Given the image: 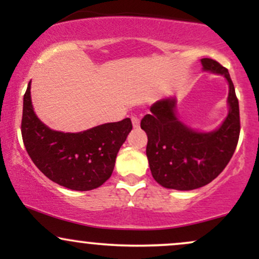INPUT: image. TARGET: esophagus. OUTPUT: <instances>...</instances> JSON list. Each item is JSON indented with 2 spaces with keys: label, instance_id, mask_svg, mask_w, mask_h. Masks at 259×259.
I'll use <instances>...</instances> for the list:
<instances>
[{
  "label": "esophagus",
  "instance_id": "1",
  "mask_svg": "<svg viewBox=\"0 0 259 259\" xmlns=\"http://www.w3.org/2000/svg\"><path fill=\"white\" fill-rule=\"evenodd\" d=\"M132 123H133V126L134 127H139L140 126V119L136 115H133L132 117Z\"/></svg>",
  "mask_w": 259,
  "mask_h": 259
}]
</instances>
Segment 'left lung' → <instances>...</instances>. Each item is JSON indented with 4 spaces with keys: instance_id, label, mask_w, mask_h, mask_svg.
<instances>
[{
    "instance_id": "8db88e82",
    "label": "left lung",
    "mask_w": 259,
    "mask_h": 259,
    "mask_svg": "<svg viewBox=\"0 0 259 259\" xmlns=\"http://www.w3.org/2000/svg\"><path fill=\"white\" fill-rule=\"evenodd\" d=\"M202 70L223 75L229 85L228 114L217 129L200 132L180 119L175 96L158 100L141 120L147 134L146 154L153 179L165 189L189 191L214 180L227 167L240 135L239 101L228 69L210 58Z\"/></svg>"
}]
</instances>
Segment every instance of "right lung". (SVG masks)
I'll return each mask as SVG.
<instances>
[{
	"mask_svg": "<svg viewBox=\"0 0 259 259\" xmlns=\"http://www.w3.org/2000/svg\"><path fill=\"white\" fill-rule=\"evenodd\" d=\"M30 89L31 81L23 99L22 136L34 164L50 180L75 191H89L106 183L133 129L130 118L80 133L57 132L38 119Z\"/></svg>",
	"mask_w": 259,
	"mask_h": 259,
	"instance_id": "add662e5",
	"label": "right lung"
}]
</instances>
